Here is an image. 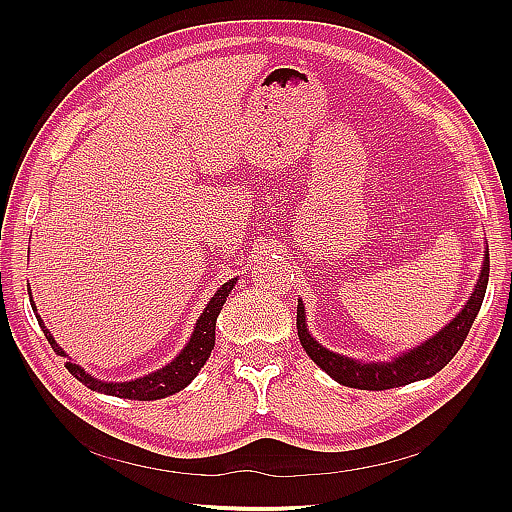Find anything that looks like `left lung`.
I'll return each instance as SVG.
<instances>
[{"label":"left lung","instance_id":"left-lung-1","mask_svg":"<svg viewBox=\"0 0 512 512\" xmlns=\"http://www.w3.org/2000/svg\"><path fill=\"white\" fill-rule=\"evenodd\" d=\"M489 282V252H485L483 271H480V280L476 282V288L468 305L461 309L457 318L446 324V327L433 335L423 346L410 350L408 354L399 356L393 363H359L352 361L348 356L335 354L327 348H322L316 339L307 333L305 327V309L299 301L297 307V329L299 339L316 365H320L331 378H335L339 384L352 386V389L361 391H384V389H395V386H404L416 380L429 378L453 359L457 350L466 342V337L472 329V322L478 314L480 305L485 299V290Z\"/></svg>","mask_w":512,"mask_h":512}]
</instances>
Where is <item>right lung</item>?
Listing matches in <instances>:
<instances>
[{
    "label": "right lung",
    "instance_id": "right-lung-1",
    "mask_svg": "<svg viewBox=\"0 0 512 512\" xmlns=\"http://www.w3.org/2000/svg\"><path fill=\"white\" fill-rule=\"evenodd\" d=\"M235 282L237 280H228L218 292L213 294V299L205 307L203 316H200L198 322H196V329L190 337V344L183 348V352L177 356L173 363H168L166 367L153 371V374H149L145 378L132 380V382H102V380H96V378H91L89 374H85V369H81L76 363L66 361L68 371L76 380L83 382L87 389L104 393V395L123 397V399L151 401V399H162V397L179 393L181 389H185V386H188L196 378L200 367L207 363L209 354L213 350V344H215V320H218V316L222 312V305L230 294L232 286H235ZM38 322H40V316H38ZM42 331H44V337L49 339L51 348L57 354L66 356L64 350L57 346L51 331L44 329V324H42Z\"/></svg>",
    "mask_w": 512,
    "mask_h": 512
}]
</instances>
